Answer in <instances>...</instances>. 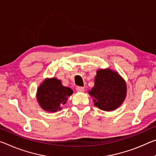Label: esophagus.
Here are the masks:
<instances>
[{"label": "esophagus", "mask_w": 156, "mask_h": 156, "mask_svg": "<svg viewBox=\"0 0 156 156\" xmlns=\"http://www.w3.org/2000/svg\"><path fill=\"white\" fill-rule=\"evenodd\" d=\"M76 91L78 92H84L85 91V88L83 87H76Z\"/></svg>", "instance_id": "1"}]
</instances>
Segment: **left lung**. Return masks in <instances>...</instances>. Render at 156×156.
<instances>
[{
  "label": "left lung",
  "instance_id": "left-lung-1",
  "mask_svg": "<svg viewBox=\"0 0 156 156\" xmlns=\"http://www.w3.org/2000/svg\"><path fill=\"white\" fill-rule=\"evenodd\" d=\"M95 106L110 112L119 107L127 94L126 83L117 71L110 68L96 71L94 85L88 91Z\"/></svg>",
  "mask_w": 156,
  "mask_h": 156
}]
</instances>
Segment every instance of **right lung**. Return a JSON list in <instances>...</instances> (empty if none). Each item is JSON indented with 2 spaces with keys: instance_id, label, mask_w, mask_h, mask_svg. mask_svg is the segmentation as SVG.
<instances>
[{
  "instance_id": "1",
  "label": "right lung",
  "mask_w": 156,
  "mask_h": 156,
  "mask_svg": "<svg viewBox=\"0 0 156 156\" xmlns=\"http://www.w3.org/2000/svg\"><path fill=\"white\" fill-rule=\"evenodd\" d=\"M73 94L70 87L62 85L56 78H46L37 90L36 98L40 107L46 112H55L62 109L68 98Z\"/></svg>"
}]
</instances>
